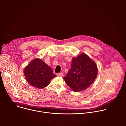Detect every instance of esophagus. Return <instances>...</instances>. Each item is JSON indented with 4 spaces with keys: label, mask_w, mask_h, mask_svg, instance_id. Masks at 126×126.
<instances>
[{
    "label": "esophagus",
    "mask_w": 126,
    "mask_h": 126,
    "mask_svg": "<svg viewBox=\"0 0 126 126\" xmlns=\"http://www.w3.org/2000/svg\"><path fill=\"white\" fill-rule=\"evenodd\" d=\"M57 75L58 76H60V77H62L63 76V73H58L57 74Z\"/></svg>",
    "instance_id": "esophagus-1"
}]
</instances>
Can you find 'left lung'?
Returning <instances> with one entry per match:
<instances>
[{"label": "left lung", "mask_w": 126, "mask_h": 126, "mask_svg": "<svg viewBox=\"0 0 126 126\" xmlns=\"http://www.w3.org/2000/svg\"><path fill=\"white\" fill-rule=\"evenodd\" d=\"M97 74L98 68L96 63L83 53L72 59L71 67L63 79L73 91L79 92L90 86Z\"/></svg>", "instance_id": "left-lung-1"}]
</instances>
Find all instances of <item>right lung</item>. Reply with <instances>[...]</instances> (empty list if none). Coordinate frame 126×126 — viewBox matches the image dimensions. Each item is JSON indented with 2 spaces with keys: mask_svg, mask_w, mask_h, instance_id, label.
<instances>
[{
  "mask_svg": "<svg viewBox=\"0 0 126 126\" xmlns=\"http://www.w3.org/2000/svg\"><path fill=\"white\" fill-rule=\"evenodd\" d=\"M24 74L30 85L40 89L47 86L51 80L56 77L51 68L39 58L32 60L25 67Z\"/></svg>",
  "mask_w": 126,
  "mask_h": 126,
  "instance_id": "right-lung-1",
  "label": "right lung"
}]
</instances>
